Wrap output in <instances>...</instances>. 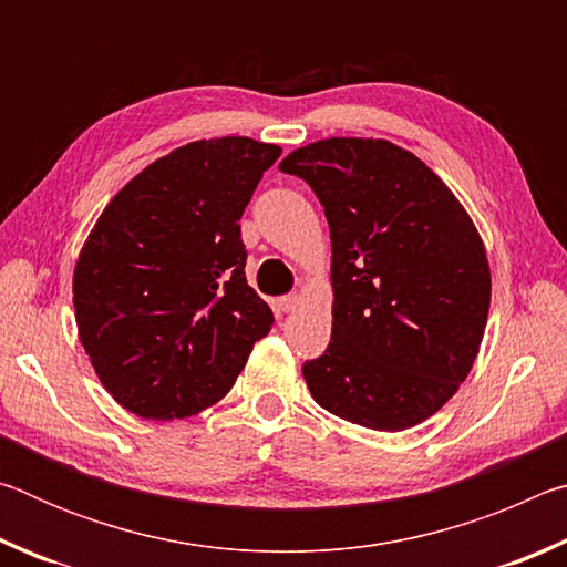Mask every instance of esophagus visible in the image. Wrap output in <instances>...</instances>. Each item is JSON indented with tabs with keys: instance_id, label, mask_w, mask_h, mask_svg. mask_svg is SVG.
Here are the masks:
<instances>
[{
	"instance_id": "obj_1",
	"label": "esophagus",
	"mask_w": 567,
	"mask_h": 567,
	"mask_svg": "<svg viewBox=\"0 0 567 567\" xmlns=\"http://www.w3.org/2000/svg\"><path fill=\"white\" fill-rule=\"evenodd\" d=\"M297 305H300V297H297V295H285V297H280V300H277V307H280L282 312H292Z\"/></svg>"
}]
</instances>
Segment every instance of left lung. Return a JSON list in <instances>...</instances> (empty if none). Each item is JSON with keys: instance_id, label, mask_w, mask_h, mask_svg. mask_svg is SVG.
<instances>
[{"instance_id": "1", "label": "left lung", "mask_w": 567, "mask_h": 567, "mask_svg": "<svg viewBox=\"0 0 567 567\" xmlns=\"http://www.w3.org/2000/svg\"><path fill=\"white\" fill-rule=\"evenodd\" d=\"M280 169L312 187L332 239V340L302 364L315 402L385 433L435 415L473 370L491 310L473 219L388 140H320Z\"/></svg>"}]
</instances>
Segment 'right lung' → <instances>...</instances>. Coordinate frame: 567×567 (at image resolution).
<instances>
[{
  "mask_svg": "<svg viewBox=\"0 0 567 567\" xmlns=\"http://www.w3.org/2000/svg\"><path fill=\"white\" fill-rule=\"evenodd\" d=\"M280 155L249 137L189 142L132 177L94 223L74 265L76 330L102 385L137 417L215 405L270 332L239 217Z\"/></svg>",
  "mask_w": 567,
  "mask_h": 567,
  "instance_id": "right-lung-1",
  "label": "right lung"
}]
</instances>
